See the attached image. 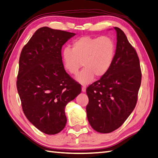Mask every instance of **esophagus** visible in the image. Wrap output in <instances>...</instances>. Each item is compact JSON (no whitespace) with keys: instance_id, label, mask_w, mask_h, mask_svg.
I'll return each instance as SVG.
<instances>
[{"instance_id":"esophagus-1","label":"esophagus","mask_w":158,"mask_h":158,"mask_svg":"<svg viewBox=\"0 0 158 158\" xmlns=\"http://www.w3.org/2000/svg\"><path fill=\"white\" fill-rule=\"evenodd\" d=\"M86 85H82V92H86Z\"/></svg>"}]
</instances>
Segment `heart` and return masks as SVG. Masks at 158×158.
<instances>
[{
  "label": "heart",
  "instance_id": "obj_1",
  "mask_svg": "<svg viewBox=\"0 0 158 158\" xmlns=\"http://www.w3.org/2000/svg\"><path fill=\"white\" fill-rule=\"evenodd\" d=\"M115 54V43L108 36H82L73 40L72 48L65 47L61 57L65 69L75 74L83 65L76 79L82 84L89 83L94 76L101 78L110 69Z\"/></svg>",
  "mask_w": 158,
  "mask_h": 158
}]
</instances>
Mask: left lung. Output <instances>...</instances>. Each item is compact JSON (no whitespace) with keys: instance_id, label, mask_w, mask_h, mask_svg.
Returning a JSON list of instances; mask_svg holds the SVG:
<instances>
[{"instance_id":"left-lung-1","label":"left lung","mask_w":158,"mask_h":158,"mask_svg":"<svg viewBox=\"0 0 158 158\" xmlns=\"http://www.w3.org/2000/svg\"><path fill=\"white\" fill-rule=\"evenodd\" d=\"M117 32L115 57L110 69L86 89V115L90 125L101 133L114 131L134 110L141 82L138 55L124 31Z\"/></svg>"}]
</instances>
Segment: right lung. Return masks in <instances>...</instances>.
<instances>
[{"mask_svg": "<svg viewBox=\"0 0 158 158\" xmlns=\"http://www.w3.org/2000/svg\"><path fill=\"white\" fill-rule=\"evenodd\" d=\"M76 34L43 27L23 47L17 89L24 114L39 131L55 135L65 127V107L81 93L65 72L61 48Z\"/></svg>", "mask_w": 158, "mask_h": 158, "instance_id": "right-lung-1", "label": "right lung"}]
</instances>
